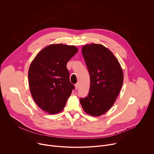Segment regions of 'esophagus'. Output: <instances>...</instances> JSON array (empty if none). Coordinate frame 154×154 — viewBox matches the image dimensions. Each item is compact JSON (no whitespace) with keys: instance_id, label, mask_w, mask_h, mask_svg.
Returning a JSON list of instances; mask_svg holds the SVG:
<instances>
[{"instance_id":"34e87169","label":"esophagus","mask_w":154,"mask_h":154,"mask_svg":"<svg viewBox=\"0 0 154 154\" xmlns=\"http://www.w3.org/2000/svg\"><path fill=\"white\" fill-rule=\"evenodd\" d=\"M79 86V83H76V84L75 85V90H77V89H78Z\"/></svg>"}]
</instances>
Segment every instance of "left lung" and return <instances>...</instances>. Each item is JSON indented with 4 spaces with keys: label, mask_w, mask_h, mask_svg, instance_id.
Listing matches in <instances>:
<instances>
[{
    "label": "left lung",
    "mask_w": 154,
    "mask_h": 154,
    "mask_svg": "<svg viewBox=\"0 0 154 154\" xmlns=\"http://www.w3.org/2000/svg\"><path fill=\"white\" fill-rule=\"evenodd\" d=\"M82 52L89 71L90 87L88 95L80 102L87 114L100 116L112 107L119 94L122 69L113 52L102 45H83Z\"/></svg>",
    "instance_id": "obj_1"
}]
</instances>
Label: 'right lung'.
Instances as JSON below:
<instances>
[{"mask_svg":"<svg viewBox=\"0 0 154 154\" xmlns=\"http://www.w3.org/2000/svg\"><path fill=\"white\" fill-rule=\"evenodd\" d=\"M77 52L75 46L53 44L38 53L30 64L28 78L32 96L49 114L61 112L74 89L66 64Z\"/></svg>","mask_w":154,"mask_h":154,"instance_id":"right-lung-1","label":"right lung"}]
</instances>
